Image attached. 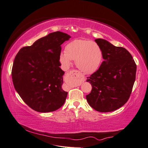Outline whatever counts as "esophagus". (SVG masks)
Here are the masks:
<instances>
[{
    "mask_svg": "<svg viewBox=\"0 0 148 148\" xmlns=\"http://www.w3.org/2000/svg\"><path fill=\"white\" fill-rule=\"evenodd\" d=\"M67 77L68 79L72 80L74 84L77 86L81 85L85 80V78L83 75H81L79 72H78L76 71H69L67 74Z\"/></svg>",
    "mask_w": 148,
    "mask_h": 148,
    "instance_id": "obj_1",
    "label": "esophagus"
}]
</instances>
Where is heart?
I'll list each match as a JSON object with an SVG mask.
<instances>
[{"mask_svg": "<svg viewBox=\"0 0 148 148\" xmlns=\"http://www.w3.org/2000/svg\"><path fill=\"white\" fill-rule=\"evenodd\" d=\"M102 58V49L98 44L85 39H75L69 42L65 47V53L59 56V60L64 67H70L71 60H74L77 67L87 74L98 70Z\"/></svg>", "mask_w": 148, "mask_h": 148, "instance_id": "b5f03b06", "label": "heart"}]
</instances>
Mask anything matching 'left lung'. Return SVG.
Here are the masks:
<instances>
[{
    "label": "left lung",
    "mask_w": 148,
    "mask_h": 148,
    "mask_svg": "<svg viewBox=\"0 0 148 148\" xmlns=\"http://www.w3.org/2000/svg\"><path fill=\"white\" fill-rule=\"evenodd\" d=\"M95 41L103 51V60L100 67L86 81L92 92L86 96L89 105L101 112H111L126 103L136 80L137 65L130 53L123 47H116L108 40Z\"/></svg>",
    "instance_id": "left-lung-1"
}]
</instances>
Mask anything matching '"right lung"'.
<instances>
[{"mask_svg": "<svg viewBox=\"0 0 148 148\" xmlns=\"http://www.w3.org/2000/svg\"><path fill=\"white\" fill-rule=\"evenodd\" d=\"M68 34L52 32L22 48L14 58L12 79L15 90L27 106L40 112L55 111L64 105L67 92L62 89L64 72L59 66L61 45Z\"/></svg>", "mask_w": 148, "mask_h": 148, "instance_id": "1", "label": "right lung"}]
</instances>
